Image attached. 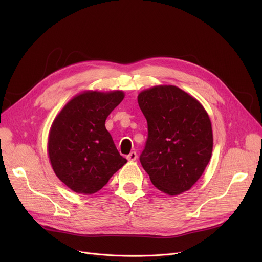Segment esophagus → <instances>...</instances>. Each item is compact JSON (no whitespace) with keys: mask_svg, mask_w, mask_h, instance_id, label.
Segmentation results:
<instances>
[{"mask_svg":"<svg viewBox=\"0 0 262 262\" xmlns=\"http://www.w3.org/2000/svg\"><path fill=\"white\" fill-rule=\"evenodd\" d=\"M126 158H127V160H129V161H135V160L137 159V153H136V152H130L129 155L126 156Z\"/></svg>","mask_w":262,"mask_h":262,"instance_id":"esophagus-1","label":"esophagus"}]
</instances>
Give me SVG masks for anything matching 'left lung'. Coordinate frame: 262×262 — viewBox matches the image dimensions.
<instances>
[{"instance_id": "obj_1", "label": "left lung", "mask_w": 262, "mask_h": 262, "mask_svg": "<svg viewBox=\"0 0 262 262\" xmlns=\"http://www.w3.org/2000/svg\"><path fill=\"white\" fill-rule=\"evenodd\" d=\"M138 104L147 122L140 162L152 184L170 195L193 186L210 160L212 128L204 107L175 86L142 91Z\"/></svg>"}]
</instances>
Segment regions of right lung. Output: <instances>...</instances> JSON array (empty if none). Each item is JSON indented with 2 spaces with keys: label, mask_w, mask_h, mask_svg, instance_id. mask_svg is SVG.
Instances as JSON below:
<instances>
[{
  "label": "right lung",
  "mask_w": 262,
  "mask_h": 262,
  "mask_svg": "<svg viewBox=\"0 0 262 262\" xmlns=\"http://www.w3.org/2000/svg\"><path fill=\"white\" fill-rule=\"evenodd\" d=\"M123 98L122 91L78 94L53 122L48 143L52 167L76 193L98 192L127 161L105 127L107 117Z\"/></svg>",
  "instance_id": "right-lung-1"
}]
</instances>
